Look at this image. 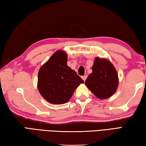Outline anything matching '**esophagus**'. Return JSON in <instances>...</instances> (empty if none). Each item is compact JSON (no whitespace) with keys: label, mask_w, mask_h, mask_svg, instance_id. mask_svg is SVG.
Segmentation results:
<instances>
[{"label":"esophagus","mask_w":146,"mask_h":146,"mask_svg":"<svg viewBox=\"0 0 146 146\" xmlns=\"http://www.w3.org/2000/svg\"><path fill=\"white\" fill-rule=\"evenodd\" d=\"M86 78H87V76H82V79H83V81H86Z\"/></svg>","instance_id":"esophagus-1"}]
</instances>
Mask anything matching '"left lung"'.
<instances>
[{"instance_id": "8db88e82", "label": "left lung", "mask_w": 146, "mask_h": 146, "mask_svg": "<svg viewBox=\"0 0 146 146\" xmlns=\"http://www.w3.org/2000/svg\"><path fill=\"white\" fill-rule=\"evenodd\" d=\"M92 71L85 81L88 88L100 99L111 97L116 92L119 83L117 71L113 65L108 60L97 57Z\"/></svg>"}]
</instances>
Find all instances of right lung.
I'll use <instances>...</instances> for the list:
<instances>
[{
	"mask_svg": "<svg viewBox=\"0 0 146 146\" xmlns=\"http://www.w3.org/2000/svg\"><path fill=\"white\" fill-rule=\"evenodd\" d=\"M67 62V54L58 50L40 68L37 88L40 95L49 103H67L79 85L84 82Z\"/></svg>",
	"mask_w": 146,
	"mask_h": 146,
	"instance_id": "right-lung-1",
	"label": "right lung"
}]
</instances>
